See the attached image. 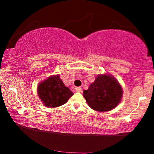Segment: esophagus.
I'll return each mask as SVG.
<instances>
[{
  "instance_id": "obj_1",
  "label": "esophagus",
  "mask_w": 154,
  "mask_h": 154,
  "mask_svg": "<svg viewBox=\"0 0 154 154\" xmlns=\"http://www.w3.org/2000/svg\"><path fill=\"white\" fill-rule=\"evenodd\" d=\"M75 91L77 92H82V88L81 87H76L75 88Z\"/></svg>"
}]
</instances>
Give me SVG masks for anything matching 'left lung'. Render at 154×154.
Returning <instances> with one entry per match:
<instances>
[{
	"instance_id": "left-lung-1",
	"label": "left lung",
	"mask_w": 154,
	"mask_h": 154,
	"mask_svg": "<svg viewBox=\"0 0 154 154\" xmlns=\"http://www.w3.org/2000/svg\"><path fill=\"white\" fill-rule=\"evenodd\" d=\"M83 97L94 110L108 111L120 103L122 89L114 77L107 75H98L88 90L83 91Z\"/></svg>"
}]
</instances>
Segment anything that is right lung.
I'll return each mask as SVG.
<instances>
[{
	"mask_svg": "<svg viewBox=\"0 0 154 154\" xmlns=\"http://www.w3.org/2000/svg\"><path fill=\"white\" fill-rule=\"evenodd\" d=\"M38 95L44 105L53 108L66 103L73 93L65 86L59 75H55L38 85Z\"/></svg>",
	"mask_w": 154,
	"mask_h": 154,
	"instance_id": "obj_1",
	"label": "right lung"
}]
</instances>
